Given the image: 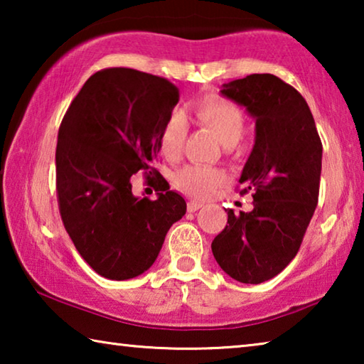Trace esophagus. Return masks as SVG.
<instances>
[{"label":"esophagus","mask_w":364,"mask_h":364,"mask_svg":"<svg viewBox=\"0 0 364 364\" xmlns=\"http://www.w3.org/2000/svg\"><path fill=\"white\" fill-rule=\"evenodd\" d=\"M202 207H204V204H202V202H197V200H189L188 202V212H197Z\"/></svg>","instance_id":"34e87169"}]
</instances>
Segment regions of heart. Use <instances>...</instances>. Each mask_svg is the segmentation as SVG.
I'll return each instance as SVG.
<instances>
[{
  "label": "heart",
  "instance_id": "obj_1",
  "mask_svg": "<svg viewBox=\"0 0 364 364\" xmlns=\"http://www.w3.org/2000/svg\"><path fill=\"white\" fill-rule=\"evenodd\" d=\"M194 115L202 125L210 128L221 141V144L231 147L237 144L245 132V117L236 104L220 96H208L194 106ZM186 136V123L183 115L173 114L165 122L160 132L159 146L165 157L180 156ZM225 180L223 171L205 165H188L175 176L176 186L194 197H208Z\"/></svg>",
  "mask_w": 364,
  "mask_h": 364
}]
</instances>
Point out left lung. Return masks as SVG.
Returning <instances> with one entry per match:
<instances>
[{"label":"left lung","instance_id":"obj_1","mask_svg":"<svg viewBox=\"0 0 364 364\" xmlns=\"http://www.w3.org/2000/svg\"><path fill=\"white\" fill-rule=\"evenodd\" d=\"M221 95L255 119V144L239 178L254 210L228 208L212 252L232 279L260 284L279 274L304 241L318 204L323 144L304 96L276 75L232 80Z\"/></svg>","mask_w":364,"mask_h":364}]
</instances>
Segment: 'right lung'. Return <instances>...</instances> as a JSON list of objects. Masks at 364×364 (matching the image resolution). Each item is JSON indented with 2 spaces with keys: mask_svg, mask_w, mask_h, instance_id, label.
Masks as SVG:
<instances>
[{
  "mask_svg": "<svg viewBox=\"0 0 364 364\" xmlns=\"http://www.w3.org/2000/svg\"><path fill=\"white\" fill-rule=\"evenodd\" d=\"M178 100L167 78L112 67L86 80L60 123V218L78 254L104 278L132 279L149 269L170 226L186 213L183 197L152 167ZM139 169L153 176L156 201L132 194Z\"/></svg>",
  "mask_w": 364,
  "mask_h": 364,
  "instance_id": "obj_1",
  "label": "right lung"
}]
</instances>
